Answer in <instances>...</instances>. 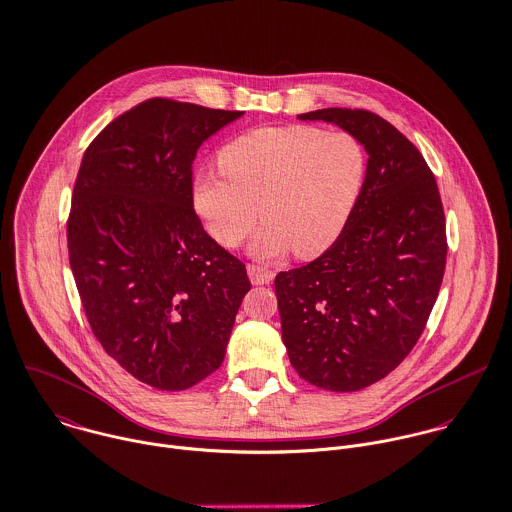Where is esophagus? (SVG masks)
<instances>
[{"instance_id": "esophagus-1", "label": "esophagus", "mask_w": 512, "mask_h": 512, "mask_svg": "<svg viewBox=\"0 0 512 512\" xmlns=\"http://www.w3.org/2000/svg\"><path fill=\"white\" fill-rule=\"evenodd\" d=\"M248 276H250V282L256 284V286H264V284H270L274 280V272L272 270H264L256 264H250L248 266Z\"/></svg>"}]
</instances>
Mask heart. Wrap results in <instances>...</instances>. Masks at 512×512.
Returning a JSON list of instances; mask_svg holds the SVG:
<instances>
[{
  "label": "heart",
  "instance_id": "b5f03b06",
  "mask_svg": "<svg viewBox=\"0 0 512 512\" xmlns=\"http://www.w3.org/2000/svg\"><path fill=\"white\" fill-rule=\"evenodd\" d=\"M218 167L222 174L202 172L192 182L194 210L218 244L238 246L260 214L266 222L252 242L258 258L290 248L298 258H314L345 230L365 184L367 155L349 133L264 127L222 147Z\"/></svg>",
  "mask_w": 512,
  "mask_h": 512
}]
</instances>
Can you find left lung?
Instances as JSON below:
<instances>
[{
  "label": "left lung",
  "mask_w": 512,
  "mask_h": 512,
  "mask_svg": "<svg viewBox=\"0 0 512 512\" xmlns=\"http://www.w3.org/2000/svg\"><path fill=\"white\" fill-rule=\"evenodd\" d=\"M367 151V176L340 238L314 262L280 272L282 340L298 375L359 391L391 373L421 338L447 260L435 176L415 145L365 109H320Z\"/></svg>",
  "instance_id": "8db88e82"
}]
</instances>
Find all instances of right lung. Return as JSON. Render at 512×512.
Returning <instances> with one entry per match:
<instances>
[{"mask_svg":"<svg viewBox=\"0 0 512 512\" xmlns=\"http://www.w3.org/2000/svg\"><path fill=\"white\" fill-rule=\"evenodd\" d=\"M242 111L147 99L87 147L67 248L103 349L139 381L182 391L224 359L246 266L216 244L192 204L200 145Z\"/></svg>","mask_w":512,"mask_h":512,"instance_id":"1","label":"right lung"}]
</instances>
